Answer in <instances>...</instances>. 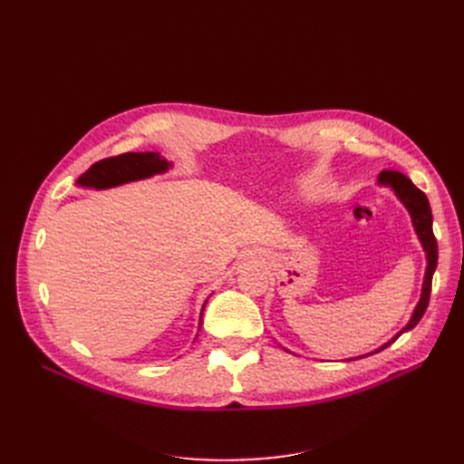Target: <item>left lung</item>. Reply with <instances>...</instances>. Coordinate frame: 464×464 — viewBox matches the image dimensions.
<instances>
[{
    "instance_id": "1",
    "label": "left lung",
    "mask_w": 464,
    "mask_h": 464,
    "mask_svg": "<svg viewBox=\"0 0 464 464\" xmlns=\"http://www.w3.org/2000/svg\"><path fill=\"white\" fill-rule=\"evenodd\" d=\"M378 184L385 186V188H392L397 198L401 199V203L410 212L413 229H416V233L421 240V246L427 254V271H425V278H423V289H421L420 303H418L416 310H413L408 325L397 336H393L392 340H389V343H385L382 348L374 350L372 353H378V352L385 350L389 344H393L402 333L413 329L420 324V320L423 318V314L429 306L432 275L436 271V263H438V245H436V238H434V233H432V212H430V205H429L427 195L420 188L413 186V182L408 177H404L402 173H399V170H382V173L378 175ZM361 357H367V355H359V357H353V359H361ZM348 361H352V359H348Z\"/></svg>"
}]
</instances>
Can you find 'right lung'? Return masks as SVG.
<instances>
[{
	"label": "right lung",
	"instance_id": "right-lung-1",
	"mask_svg": "<svg viewBox=\"0 0 464 464\" xmlns=\"http://www.w3.org/2000/svg\"><path fill=\"white\" fill-rule=\"evenodd\" d=\"M169 167L170 163L165 158H161L158 152H128V154H120V156L93 163L84 175H81L77 184L84 188L107 189L126 182L142 180V179L165 173ZM205 304L201 308V318H203ZM199 327H201V320H199Z\"/></svg>",
	"mask_w": 464,
	"mask_h": 464
}]
</instances>
